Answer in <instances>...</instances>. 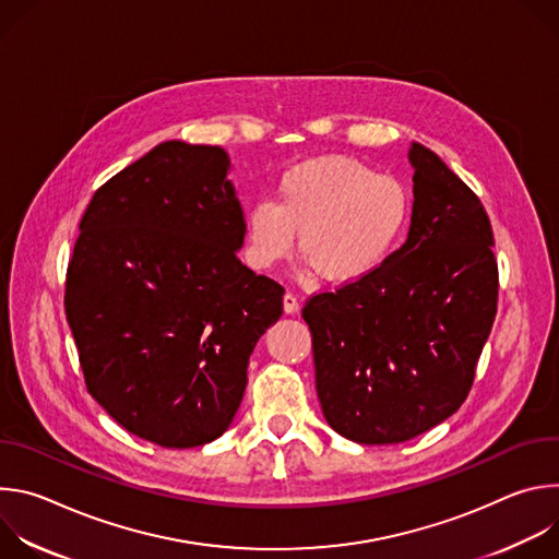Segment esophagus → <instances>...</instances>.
I'll list each match as a JSON object with an SVG mask.
<instances>
[{
  "label": "esophagus",
  "instance_id": "34e87169",
  "mask_svg": "<svg viewBox=\"0 0 559 559\" xmlns=\"http://www.w3.org/2000/svg\"><path fill=\"white\" fill-rule=\"evenodd\" d=\"M283 309H285V313H296L298 311V298L292 292H287L283 296Z\"/></svg>",
  "mask_w": 559,
  "mask_h": 559
}]
</instances>
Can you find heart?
Masks as SVG:
<instances>
[{"instance_id": "b5f03b06", "label": "heart", "mask_w": 559, "mask_h": 559, "mask_svg": "<svg viewBox=\"0 0 559 559\" xmlns=\"http://www.w3.org/2000/svg\"><path fill=\"white\" fill-rule=\"evenodd\" d=\"M414 194L395 175L354 156H316L285 170L276 201L246 212V252L254 267L285 261L296 243L316 276L330 285L378 272L405 241Z\"/></svg>"}]
</instances>
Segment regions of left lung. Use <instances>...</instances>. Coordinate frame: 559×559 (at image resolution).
Listing matches in <instances>:
<instances>
[{
	"mask_svg": "<svg viewBox=\"0 0 559 559\" xmlns=\"http://www.w3.org/2000/svg\"><path fill=\"white\" fill-rule=\"evenodd\" d=\"M409 162L405 246L371 276L302 307L325 420L358 444L405 442L455 414L498 311L485 205L429 147L412 143Z\"/></svg>",
	"mask_w": 559,
	"mask_h": 559,
	"instance_id": "left-lung-1",
	"label": "left lung"
}]
</instances>
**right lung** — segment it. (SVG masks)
<instances>
[{
	"label": "right lung",
	"instance_id": "right-lung-1",
	"mask_svg": "<svg viewBox=\"0 0 559 559\" xmlns=\"http://www.w3.org/2000/svg\"><path fill=\"white\" fill-rule=\"evenodd\" d=\"M218 145L166 141L88 203L66 318L88 393L130 433L190 449L227 431L285 289L238 261L243 207Z\"/></svg>",
	"mask_w": 559,
	"mask_h": 559
}]
</instances>
